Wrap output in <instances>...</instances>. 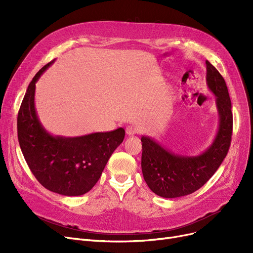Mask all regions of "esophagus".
<instances>
[{"label":"esophagus","mask_w":253,"mask_h":253,"mask_svg":"<svg viewBox=\"0 0 253 253\" xmlns=\"http://www.w3.org/2000/svg\"><path fill=\"white\" fill-rule=\"evenodd\" d=\"M126 133L131 136V135H134L137 133V128L134 127V126H128L126 128Z\"/></svg>","instance_id":"34e87169"}]
</instances>
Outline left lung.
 <instances>
[{
  "label": "left lung",
  "mask_w": 253,
  "mask_h": 253,
  "mask_svg": "<svg viewBox=\"0 0 253 253\" xmlns=\"http://www.w3.org/2000/svg\"><path fill=\"white\" fill-rule=\"evenodd\" d=\"M206 82L216 96L219 127L215 139L201 155L190 157L165 150L154 139L142 136L141 169L149 188L163 198L190 195L213 175L227 156L233 132V114L229 91L219 72L206 60Z\"/></svg>",
  "instance_id": "1"
}]
</instances>
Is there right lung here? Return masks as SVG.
I'll use <instances>...</instances> for the list:
<instances>
[{"label":"right lung","instance_id":"1","mask_svg":"<svg viewBox=\"0 0 253 253\" xmlns=\"http://www.w3.org/2000/svg\"><path fill=\"white\" fill-rule=\"evenodd\" d=\"M53 61L36 74L26 90L17 117L18 141L26 163L44 188L63 196H81L98 181L110 157L122 143L125 130L78 137L49 134L36 113L35 90Z\"/></svg>","mask_w":253,"mask_h":253}]
</instances>
